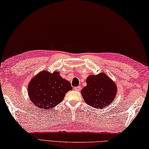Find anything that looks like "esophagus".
Listing matches in <instances>:
<instances>
[{
    "label": "esophagus",
    "instance_id": "1",
    "mask_svg": "<svg viewBox=\"0 0 149 149\" xmlns=\"http://www.w3.org/2000/svg\"><path fill=\"white\" fill-rule=\"evenodd\" d=\"M74 90L76 91H79L81 90V87L79 86H76V87H74Z\"/></svg>",
    "mask_w": 149,
    "mask_h": 149
}]
</instances>
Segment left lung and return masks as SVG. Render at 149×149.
Masks as SVG:
<instances>
[{"label": "left lung", "mask_w": 149, "mask_h": 149, "mask_svg": "<svg viewBox=\"0 0 149 149\" xmlns=\"http://www.w3.org/2000/svg\"><path fill=\"white\" fill-rule=\"evenodd\" d=\"M86 83V86L82 89L81 93L84 100L90 106L102 109L115 100L117 86L104 73L89 75Z\"/></svg>", "instance_id": "left-lung-1"}]
</instances>
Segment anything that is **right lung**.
Masks as SVG:
<instances>
[{
	"instance_id": "add662e5",
	"label": "right lung",
	"mask_w": 149,
	"mask_h": 149,
	"mask_svg": "<svg viewBox=\"0 0 149 149\" xmlns=\"http://www.w3.org/2000/svg\"><path fill=\"white\" fill-rule=\"evenodd\" d=\"M72 89L71 84L61 77L58 72L49 73L44 70L31 80L28 94L33 105L49 109L63 101L67 92Z\"/></svg>"
}]
</instances>
